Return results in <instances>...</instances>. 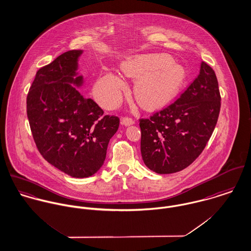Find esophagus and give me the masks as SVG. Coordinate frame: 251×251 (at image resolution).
<instances>
[{
	"label": "esophagus",
	"instance_id": "esophagus-1",
	"mask_svg": "<svg viewBox=\"0 0 251 251\" xmlns=\"http://www.w3.org/2000/svg\"><path fill=\"white\" fill-rule=\"evenodd\" d=\"M121 122H122V124L125 125V126H130V125L135 124V121H134L132 118H130V117H124Z\"/></svg>",
	"mask_w": 251,
	"mask_h": 251
}]
</instances>
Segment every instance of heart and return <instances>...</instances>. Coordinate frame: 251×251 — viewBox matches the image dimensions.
Returning a JSON list of instances; mask_svg holds the SVG:
<instances>
[{
    "label": "heart",
    "mask_w": 251,
    "mask_h": 251,
    "mask_svg": "<svg viewBox=\"0 0 251 251\" xmlns=\"http://www.w3.org/2000/svg\"><path fill=\"white\" fill-rule=\"evenodd\" d=\"M125 75L135 78V95L145 108L160 106L169 100L185 82L184 69L166 55H138L121 63ZM125 83L114 73H107L94 85V95L105 108L112 109L121 100Z\"/></svg>",
    "instance_id": "1"
}]
</instances>
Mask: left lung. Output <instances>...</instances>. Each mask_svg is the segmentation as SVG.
<instances>
[{
    "label": "left lung",
    "instance_id": "left-lung-1",
    "mask_svg": "<svg viewBox=\"0 0 251 251\" xmlns=\"http://www.w3.org/2000/svg\"><path fill=\"white\" fill-rule=\"evenodd\" d=\"M221 111L215 71L202 61L197 78L176 101L148 119H139L143 163L159 174L194 163L211 138Z\"/></svg>",
    "mask_w": 251,
    "mask_h": 251
}]
</instances>
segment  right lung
<instances>
[{
  "label": "right lung",
  "instance_id": "add662e5",
  "mask_svg": "<svg viewBox=\"0 0 251 251\" xmlns=\"http://www.w3.org/2000/svg\"><path fill=\"white\" fill-rule=\"evenodd\" d=\"M83 50L67 51L41 67L28 90L27 114L42 157L75 178L96 173L104 164L110 139L119 127L117 116L104 111L78 89Z\"/></svg>",
  "mask_w": 251,
  "mask_h": 251
}]
</instances>
